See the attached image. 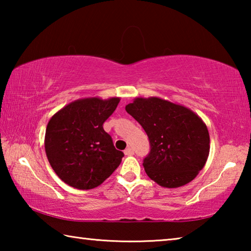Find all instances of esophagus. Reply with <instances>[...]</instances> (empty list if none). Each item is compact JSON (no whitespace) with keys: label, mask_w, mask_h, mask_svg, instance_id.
Segmentation results:
<instances>
[{"label":"esophagus","mask_w":251,"mask_h":251,"mask_svg":"<svg viewBox=\"0 0 251 251\" xmlns=\"http://www.w3.org/2000/svg\"><path fill=\"white\" fill-rule=\"evenodd\" d=\"M124 154H125L126 156H131V155H134V150H133V148L128 147V148H127V150H125Z\"/></svg>","instance_id":"1"}]
</instances>
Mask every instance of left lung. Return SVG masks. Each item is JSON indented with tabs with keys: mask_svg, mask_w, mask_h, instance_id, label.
<instances>
[{
	"mask_svg": "<svg viewBox=\"0 0 251 251\" xmlns=\"http://www.w3.org/2000/svg\"><path fill=\"white\" fill-rule=\"evenodd\" d=\"M125 109L150 138L151 152L143 166L151 180L177 188L196 178L210 150L208 128L196 113L156 96L136 97Z\"/></svg>",
	"mask_w": 251,
	"mask_h": 251,
	"instance_id": "left-lung-1",
	"label": "left lung"
}]
</instances>
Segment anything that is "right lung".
<instances>
[{
    "mask_svg": "<svg viewBox=\"0 0 251 251\" xmlns=\"http://www.w3.org/2000/svg\"><path fill=\"white\" fill-rule=\"evenodd\" d=\"M120 97H85L72 101L50 117L45 131V152L56 175L74 188L100 186L120 166L123 151L103 128Z\"/></svg>",
    "mask_w": 251,
    "mask_h": 251,
    "instance_id": "obj_1",
    "label": "right lung"
}]
</instances>
